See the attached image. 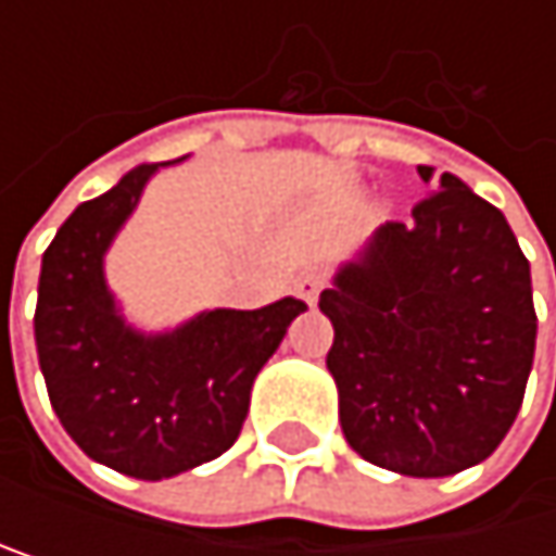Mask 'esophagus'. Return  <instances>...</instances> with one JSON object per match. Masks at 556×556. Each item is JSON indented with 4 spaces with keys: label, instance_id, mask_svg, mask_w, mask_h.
Returning a JSON list of instances; mask_svg holds the SVG:
<instances>
[{
    "label": "esophagus",
    "instance_id": "1",
    "mask_svg": "<svg viewBox=\"0 0 556 556\" xmlns=\"http://www.w3.org/2000/svg\"><path fill=\"white\" fill-rule=\"evenodd\" d=\"M321 288H325V275H321L318 268H308V271H301V275L294 278V291H298L304 301H308V304L318 301Z\"/></svg>",
    "mask_w": 556,
    "mask_h": 556
}]
</instances>
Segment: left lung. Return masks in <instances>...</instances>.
<instances>
[{"instance_id": "left-lung-1", "label": "left lung", "mask_w": 556, "mask_h": 556, "mask_svg": "<svg viewBox=\"0 0 556 556\" xmlns=\"http://www.w3.org/2000/svg\"><path fill=\"white\" fill-rule=\"evenodd\" d=\"M414 222H388L321 291L348 444L407 478H447L497 451L534 365L531 262L507 218L457 175Z\"/></svg>"}]
</instances>
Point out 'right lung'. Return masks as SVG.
<instances>
[{
	"instance_id": "add662e5",
	"label": "right lung",
	"mask_w": 556,
	"mask_h": 556,
	"mask_svg": "<svg viewBox=\"0 0 556 556\" xmlns=\"http://www.w3.org/2000/svg\"><path fill=\"white\" fill-rule=\"evenodd\" d=\"M159 168H131L65 218L42 255L36 304L39 368L62 428L138 481L175 478L238 441L258 371L308 308L281 298L258 312H202L162 334L131 328L105 285V252Z\"/></svg>"
}]
</instances>
